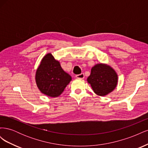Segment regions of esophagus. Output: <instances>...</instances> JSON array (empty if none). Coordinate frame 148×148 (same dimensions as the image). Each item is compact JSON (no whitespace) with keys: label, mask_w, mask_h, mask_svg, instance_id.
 <instances>
[{"label":"esophagus","mask_w":148,"mask_h":148,"mask_svg":"<svg viewBox=\"0 0 148 148\" xmlns=\"http://www.w3.org/2000/svg\"><path fill=\"white\" fill-rule=\"evenodd\" d=\"M76 78H79V79H83L84 78V73L77 75H76Z\"/></svg>","instance_id":"obj_1"}]
</instances>
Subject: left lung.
Segmentation results:
<instances>
[{
    "label": "left lung",
    "instance_id": "obj_1",
    "mask_svg": "<svg viewBox=\"0 0 148 148\" xmlns=\"http://www.w3.org/2000/svg\"><path fill=\"white\" fill-rule=\"evenodd\" d=\"M87 82L97 95L104 96L112 92L117 86L118 75L110 65L97 64L92 67Z\"/></svg>",
    "mask_w": 148,
    "mask_h": 148
}]
</instances>
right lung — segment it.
<instances>
[{
  "mask_svg": "<svg viewBox=\"0 0 148 148\" xmlns=\"http://www.w3.org/2000/svg\"><path fill=\"white\" fill-rule=\"evenodd\" d=\"M36 85L44 95L57 97L64 92L71 81V76L62 69L60 62L56 60L51 53L42 59L36 71Z\"/></svg>",
  "mask_w": 148,
  "mask_h": 148,
  "instance_id": "obj_1",
  "label": "right lung"
}]
</instances>
